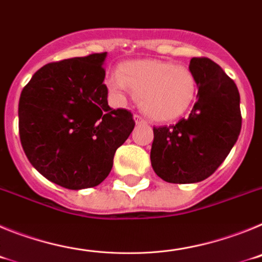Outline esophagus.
<instances>
[{
	"label": "esophagus",
	"mask_w": 262,
	"mask_h": 262,
	"mask_svg": "<svg viewBox=\"0 0 262 262\" xmlns=\"http://www.w3.org/2000/svg\"><path fill=\"white\" fill-rule=\"evenodd\" d=\"M134 119H135L136 124H147V123H148L147 120H145L144 118L142 117V115H139V114H135V117H134Z\"/></svg>",
	"instance_id": "esophagus-1"
}]
</instances>
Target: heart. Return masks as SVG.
Returning a JSON list of instances; mask_svg holds the SVG:
<instances>
[{"mask_svg": "<svg viewBox=\"0 0 262 262\" xmlns=\"http://www.w3.org/2000/svg\"><path fill=\"white\" fill-rule=\"evenodd\" d=\"M110 93L119 99L133 92L143 110L156 120H170L190 107L196 80L186 67L163 60H133L120 64L118 75L107 78Z\"/></svg>", "mask_w": 262, "mask_h": 262, "instance_id": "obj_1", "label": "heart"}]
</instances>
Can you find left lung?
Instances as JSON below:
<instances>
[{
	"label": "left lung",
	"mask_w": 262,
	"mask_h": 262,
	"mask_svg": "<svg viewBox=\"0 0 262 262\" xmlns=\"http://www.w3.org/2000/svg\"><path fill=\"white\" fill-rule=\"evenodd\" d=\"M189 69L198 85L189 117L154 127L151 163L170 184H194L219 168L242 129L240 94L232 78L207 57H193Z\"/></svg>",
	"instance_id": "1"
}]
</instances>
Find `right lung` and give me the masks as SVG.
I'll list each match as a JSON object with an SVG mask.
<instances>
[{
	"mask_svg": "<svg viewBox=\"0 0 262 262\" xmlns=\"http://www.w3.org/2000/svg\"><path fill=\"white\" fill-rule=\"evenodd\" d=\"M106 55L46 64L20 93L23 151L41 176L71 190L101 184L135 127L131 111L108 106Z\"/></svg>",
	"mask_w": 262,
	"mask_h": 262,
	"instance_id": "right-lung-1",
	"label": "right lung"
}]
</instances>
